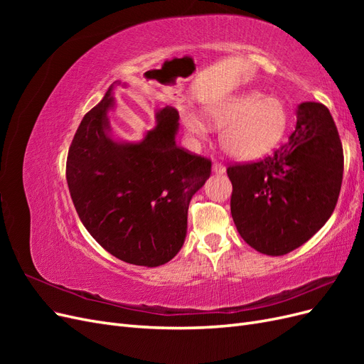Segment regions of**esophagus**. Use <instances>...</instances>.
I'll return each mask as SVG.
<instances>
[{
    "label": "esophagus",
    "mask_w": 364,
    "mask_h": 364,
    "mask_svg": "<svg viewBox=\"0 0 364 364\" xmlns=\"http://www.w3.org/2000/svg\"><path fill=\"white\" fill-rule=\"evenodd\" d=\"M213 171L217 173V174H223V173L226 171V167H225V165H223L222 162L215 161V162L213 164Z\"/></svg>",
    "instance_id": "esophagus-1"
}]
</instances>
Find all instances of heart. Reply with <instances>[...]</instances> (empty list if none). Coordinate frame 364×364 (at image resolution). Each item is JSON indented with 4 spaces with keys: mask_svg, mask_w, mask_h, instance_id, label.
Returning a JSON list of instances; mask_svg holds the SVG:
<instances>
[{
    "mask_svg": "<svg viewBox=\"0 0 364 364\" xmlns=\"http://www.w3.org/2000/svg\"><path fill=\"white\" fill-rule=\"evenodd\" d=\"M206 118L223 126L220 139L230 156L255 159L267 155L282 139L289 123V112L278 97L250 90L229 95L206 107ZM182 121L191 134H203V118L193 111L182 112Z\"/></svg>",
    "mask_w": 364,
    "mask_h": 364,
    "instance_id": "heart-1",
    "label": "heart"
}]
</instances>
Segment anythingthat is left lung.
Listing matches in <instances>:
<instances>
[{
  "mask_svg": "<svg viewBox=\"0 0 364 364\" xmlns=\"http://www.w3.org/2000/svg\"><path fill=\"white\" fill-rule=\"evenodd\" d=\"M238 234L266 255L302 246L331 217L343 181V147L322 103L296 109L289 141L270 156L228 167Z\"/></svg>",
  "mask_w": 364,
  "mask_h": 364,
  "instance_id": "8db88e82",
  "label": "left lung"
}]
</instances>
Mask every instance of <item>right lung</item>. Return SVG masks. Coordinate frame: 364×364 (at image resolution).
<instances>
[{
  "label": "right lung",
  "mask_w": 364,
  "mask_h": 364,
  "mask_svg": "<svg viewBox=\"0 0 364 364\" xmlns=\"http://www.w3.org/2000/svg\"><path fill=\"white\" fill-rule=\"evenodd\" d=\"M114 85L77 129L67 158L75 211L94 240L118 259L156 267L176 257L186 235L191 197L211 161L176 146L179 112L164 107L141 142L109 136Z\"/></svg>",
  "instance_id": "1"
}]
</instances>
